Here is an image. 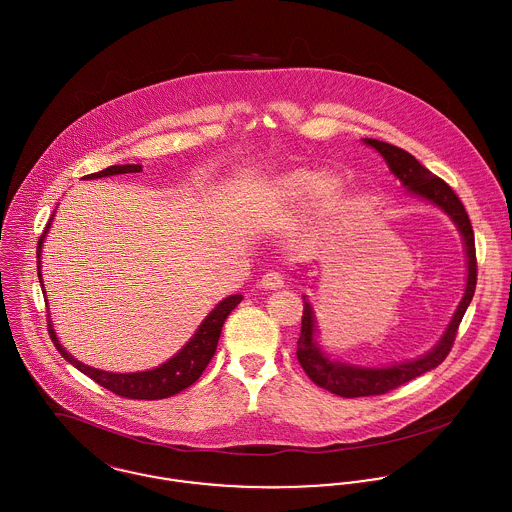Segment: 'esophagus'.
<instances>
[{
    "label": "esophagus",
    "mask_w": 512,
    "mask_h": 512,
    "mask_svg": "<svg viewBox=\"0 0 512 512\" xmlns=\"http://www.w3.org/2000/svg\"><path fill=\"white\" fill-rule=\"evenodd\" d=\"M284 274L282 272H278V270H270V272H266L264 276H262V280H260V286L262 288H266V290H278V288H282L284 286Z\"/></svg>",
    "instance_id": "1"
}]
</instances>
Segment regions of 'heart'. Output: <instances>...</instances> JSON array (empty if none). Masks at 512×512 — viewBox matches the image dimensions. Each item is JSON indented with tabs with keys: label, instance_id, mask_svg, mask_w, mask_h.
Segmentation results:
<instances>
[{
	"label": "heart",
	"instance_id": "obj_1",
	"mask_svg": "<svg viewBox=\"0 0 512 512\" xmlns=\"http://www.w3.org/2000/svg\"><path fill=\"white\" fill-rule=\"evenodd\" d=\"M341 192L336 174H320L310 169L284 172L268 184V200L278 208H296L316 194L320 204L334 202Z\"/></svg>",
	"mask_w": 512,
	"mask_h": 512
}]
</instances>
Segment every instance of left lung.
I'll list each match as a JSON object with an SVG mask.
<instances>
[{
    "mask_svg": "<svg viewBox=\"0 0 512 512\" xmlns=\"http://www.w3.org/2000/svg\"><path fill=\"white\" fill-rule=\"evenodd\" d=\"M363 143L373 147L385 159L389 171L401 180V184L409 192L433 202L435 206H439L443 212H447L451 216V220L459 228V232L463 236V242H465L467 288H465L463 300H461L451 324L447 326L443 338L437 341V345L431 351H427L425 355H421L419 359L403 361V363L389 365V367H359V365L341 363V361L330 359L322 351L320 343L316 341L318 326H316L314 308L304 296L302 334L298 338V351H296L298 361L316 385H320V387H324V389H328V391H332L340 397L383 395V393H387V391L423 375L425 371H431L433 367H437L449 355V351L453 347L459 324H461V320H463V316H465V312H467V308H469V304L475 296V286H477L475 234H473L469 214H467L463 202L459 200V196L455 194V190L443 178L427 171L407 151H403L399 147H393L389 143L377 141V139H363Z\"/></svg>",
    "mask_w": 512,
    "mask_h": 512,
    "instance_id": "8db88e82",
    "label": "left lung"
}]
</instances>
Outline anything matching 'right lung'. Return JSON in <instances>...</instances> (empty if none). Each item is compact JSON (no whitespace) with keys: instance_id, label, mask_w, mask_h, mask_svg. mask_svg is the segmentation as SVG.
<instances>
[{"instance_id":"add662e5","label":"right lung","mask_w":512,"mask_h":512,"mask_svg":"<svg viewBox=\"0 0 512 512\" xmlns=\"http://www.w3.org/2000/svg\"><path fill=\"white\" fill-rule=\"evenodd\" d=\"M141 165H115L103 171L87 174L83 178H103V176H113V174H127V172H141ZM53 214L43 230V234L39 236L37 242V276H39V284L43 288V280H41V246L43 240L47 236V230L51 226ZM242 302L240 294L228 296L224 298L220 304H216V308L204 318V322L198 326L196 334L182 345V349L172 355L169 361H165L163 365L151 369V371H137V373H111V371H103V369H95L89 367L81 361H77L71 353L65 351V347L59 343L55 330L51 326V320L47 324V332L51 336V340L55 343L57 351L71 363L75 365L81 373H85L87 377H91L93 381H97L101 387L113 391L115 395L127 397V399H165L171 397L174 393L190 387L206 369V365L210 363L218 338L222 332V326L226 322V318L230 316V312ZM47 318H51L47 314Z\"/></svg>"}]
</instances>
